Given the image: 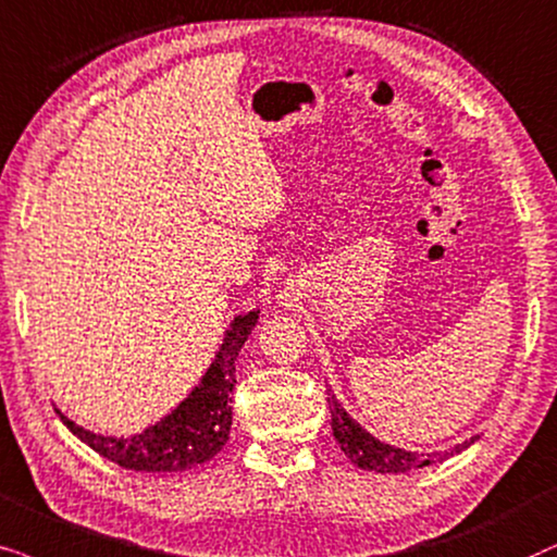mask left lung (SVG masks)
I'll return each mask as SVG.
<instances>
[{"instance_id": "left-lung-1", "label": "left lung", "mask_w": 557, "mask_h": 557, "mask_svg": "<svg viewBox=\"0 0 557 557\" xmlns=\"http://www.w3.org/2000/svg\"><path fill=\"white\" fill-rule=\"evenodd\" d=\"M329 395H331L329 403H331L333 438H336V443L346 454L348 461L356 463L359 469H364V471L405 473L412 469H422V466L446 461V458L461 454V450H466L479 441V435H473V438L456 443L454 448L438 450V454H418V450H405V448L389 446V443H384L376 438V435L369 433L364 425H359V422L354 420V414H348L346 407L338 403V397L333 395L331 387H329Z\"/></svg>"}]
</instances>
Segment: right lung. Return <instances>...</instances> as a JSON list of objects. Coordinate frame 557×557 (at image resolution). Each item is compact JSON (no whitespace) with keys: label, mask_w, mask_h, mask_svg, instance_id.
I'll return each instance as SVG.
<instances>
[{"label":"right lung","mask_w":557,"mask_h":557,"mask_svg":"<svg viewBox=\"0 0 557 557\" xmlns=\"http://www.w3.org/2000/svg\"><path fill=\"white\" fill-rule=\"evenodd\" d=\"M259 308L234 315L221 341L216 356L206 369L201 382L183 397L165 418L152 422L143 433L101 435L73 422L58 410L63 425L84 441L96 454L109 458L122 469L177 473L211 461L226 446L232 433V395L236 384V359L257 329Z\"/></svg>","instance_id":"add662e5"}]
</instances>
